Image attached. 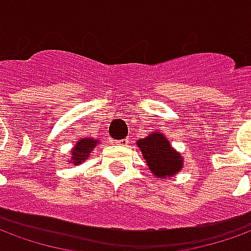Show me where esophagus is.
I'll return each mask as SVG.
<instances>
[{"label":"esophagus","instance_id":"obj_1","mask_svg":"<svg viewBox=\"0 0 251 251\" xmlns=\"http://www.w3.org/2000/svg\"><path fill=\"white\" fill-rule=\"evenodd\" d=\"M130 142V138H124V140H120V141H117V145H121V147H126L127 144Z\"/></svg>","mask_w":251,"mask_h":251}]
</instances>
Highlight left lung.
<instances>
[{"mask_svg":"<svg viewBox=\"0 0 251 251\" xmlns=\"http://www.w3.org/2000/svg\"><path fill=\"white\" fill-rule=\"evenodd\" d=\"M149 169L157 177L172 176L181 169V156L171 148L168 140L161 133H152L147 138L137 141Z\"/></svg>","mask_w":251,"mask_h":251,"instance_id":"left-lung-1","label":"left lung"}]
</instances>
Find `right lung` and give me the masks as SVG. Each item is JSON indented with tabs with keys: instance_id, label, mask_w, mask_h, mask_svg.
<instances>
[{
	"instance_id": "obj_1",
	"label": "right lung",
	"mask_w": 251,
	"mask_h": 251,
	"mask_svg": "<svg viewBox=\"0 0 251 251\" xmlns=\"http://www.w3.org/2000/svg\"><path fill=\"white\" fill-rule=\"evenodd\" d=\"M97 145V141L93 138H82L76 142V145L72 149V163L77 165L84 161L91 153L93 148Z\"/></svg>"
}]
</instances>
